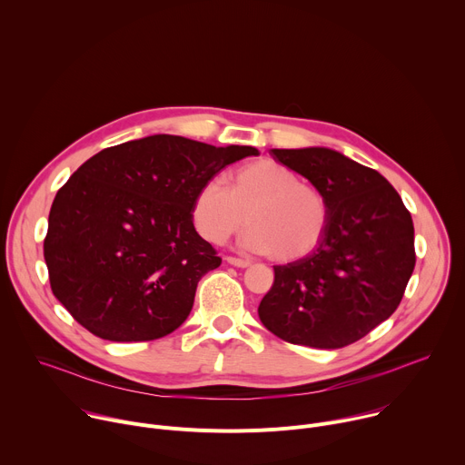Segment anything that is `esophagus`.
Listing matches in <instances>:
<instances>
[{
    "label": "esophagus",
    "instance_id": "obj_1",
    "mask_svg": "<svg viewBox=\"0 0 465 465\" xmlns=\"http://www.w3.org/2000/svg\"><path fill=\"white\" fill-rule=\"evenodd\" d=\"M226 261H228L230 264H233V267H239V269H246V267H250V261H248V259H241V257H233V255H230V257H226Z\"/></svg>",
    "mask_w": 465,
    "mask_h": 465
}]
</instances>
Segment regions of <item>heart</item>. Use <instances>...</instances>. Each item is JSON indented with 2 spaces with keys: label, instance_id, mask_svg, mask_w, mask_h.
<instances>
[{
  "label": "heart",
  "instance_id": "obj_1",
  "mask_svg": "<svg viewBox=\"0 0 465 465\" xmlns=\"http://www.w3.org/2000/svg\"><path fill=\"white\" fill-rule=\"evenodd\" d=\"M191 219L206 241L224 244L248 221L242 244L274 261L291 262L312 253L329 226L327 196L302 182L291 167L274 160H255L235 169L228 189L206 180L196 189Z\"/></svg>",
  "mask_w": 465,
  "mask_h": 465
}]
</instances>
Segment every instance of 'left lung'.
<instances>
[{
    "instance_id": "obj_1",
    "label": "left lung",
    "mask_w": 465,
    "mask_h": 465,
    "mask_svg": "<svg viewBox=\"0 0 465 465\" xmlns=\"http://www.w3.org/2000/svg\"><path fill=\"white\" fill-rule=\"evenodd\" d=\"M329 203L318 248L274 267L259 318L285 342L337 350L366 337L401 303L414 272V224L400 193L375 169L323 149H272Z\"/></svg>"
}]
</instances>
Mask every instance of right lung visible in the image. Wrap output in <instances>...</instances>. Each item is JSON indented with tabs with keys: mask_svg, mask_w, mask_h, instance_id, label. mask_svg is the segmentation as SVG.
<instances>
[{
	"mask_svg": "<svg viewBox=\"0 0 465 465\" xmlns=\"http://www.w3.org/2000/svg\"><path fill=\"white\" fill-rule=\"evenodd\" d=\"M257 154L156 134L92 156L49 212L44 257L54 298L104 341L173 333L198 282L223 261L193 226V196L226 165Z\"/></svg>",
	"mask_w": 465,
	"mask_h": 465,
	"instance_id": "obj_1",
	"label": "right lung"
}]
</instances>
